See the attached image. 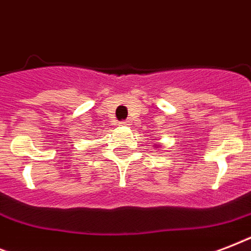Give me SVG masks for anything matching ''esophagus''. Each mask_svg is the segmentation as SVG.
Returning <instances> with one entry per match:
<instances>
[{
	"instance_id": "34e87169",
	"label": "esophagus",
	"mask_w": 251,
	"mask_h": 251,
	"mask_svg": "<svg viewBox=\"0 0 251 251\" xmlns=\"http://www.w3.org/2000/svg\"><path fill=\"white\" fill-rule=\"evenodd\" d=\"M120 125H122V126H129V125H131V124H130L129 120H125V121H121V122H120Z\"/></svg>"
}]
</instances>
